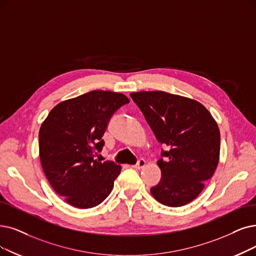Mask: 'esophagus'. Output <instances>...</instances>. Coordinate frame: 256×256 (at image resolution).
Segmentation results:
<instances>
[{
    "instance_id": "obj_1",
    "label": "esophagus",
    "mask_w": 256,
    "mask_h": 256,
    "mask_svg": "<svg viewBox=\"0 0 256 256\" xmlns=\"http://www.w3.org/2000/svg\"><path fill=\"white\" fill-rule=\"evenodd\" d=\"M146 165V160H144V158H140L138 160V162L136 164V165H134L132 167L134 168H136V169H140V168H142Z\"/></svg>"
}]
</instances>
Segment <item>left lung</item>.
Wrapping results in <instances>:
<instances>
[{
  "instance_id": "obj_1",
  "label": "left lung",
  "mask_w": 256,
  "mask_h": 256,
  "mask_svg": "<svg viewBox=\"0 0 256 256\" xmlns=\"http://www.w3.org/2000/svg\"><path fill=\"white\" fill-rule=\"evenodd\" d=\"M130 96L144 114L162 150L160 182L150 189L158 202L180 207L196 198L216 171L220 129L198 102L164 91H140Z\"/></svg>"
}]
</instances>
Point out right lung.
<instances>
[{
  "instance_id": "1",
  "label": "right lung",
  "mask_w": 256,
  "mask_h": 256,
  "mask_svg": "<svg viewBox=\"0 0 256 256\" xmlns=\"http://www.w3.org/2000/svg\"><path fill=\"white\" fill-rule=\"evenodd\" d=\"M126 96L94 90L58 104L38 132L40 158L51 187L69 205L96 207L114 188L120 172L116 162L94 160L114 112L128 104Z\"/></svg>"
}]
</instances>
